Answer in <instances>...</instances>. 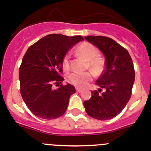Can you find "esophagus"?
<instances>
[{"label": "esophagus", "instance_id": "34e87169", "mask_svg": "<svg viewBox=\"0 0 151 151\" xmlns=\"http://www.w3.org/2000/svg\"><path fill=\"white\" fill-rule=\"evenodd\" d=\"M76 91H77V92L80 93V92H81V91H82V90H81V88H76Z\"/></svg>", "mask_w": 151, "mask_h": 151}]
</instances>
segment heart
<instances>
[{
    "label": "heart",
    "mask_w": 151,
    "mask_h": 151,
    "mask_svg": "<svg viewBox=\"0 0 151 151\" xmlns=\"http://www.w3.org/2000/svg\"><path fill=\"white\" fill-rule=\"evenodd\" d=\"M77 54L83 58L88 60V67L96 75H99L104 67V60L99 56V50L94 45L88 42H84L78 45L76 50ZM61 66L65 72L70 70V57L66 54L62 59ZM93 75L91 71L85 73H73L67 76V81L71 85L79 88L86 86L89 81L93 79Z\"/></svg>",
    "instance_id": "1"
}]
</instances>
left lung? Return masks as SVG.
Returning a JSON list of instances; mask_svg holds the SVG:
<instances>
[{
	"instance_id": "obj_1",
	"label": "left lung",
	"mask_w": 151,
	"mask_h": 151,
	"mask_svg": "<svg viewBox=\"0 0 151 151\" xmlns=\"http://www.w3.org/2000/svg\"><path fill=\"white\" fill-rule=\"evenodd\" d=\"M85 39L106 57V69L96 81L100 88L91 91V99L84 102L85 111L93 118L109 120L120 114L130 99L135 81L133 62L128 51L112 39L102 36Z\"/></svg>"
}]
</instances>
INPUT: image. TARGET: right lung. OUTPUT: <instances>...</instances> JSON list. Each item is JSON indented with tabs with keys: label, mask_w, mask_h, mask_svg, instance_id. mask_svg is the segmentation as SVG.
<instances>
[{
	"label": "right lung",
	"mask_w": 151,
	"mask_h": 151,
	"mask_svg": "<svg viewBox=\"0 0 151 151\" xmlns=\"http://www.w3.org/2000/svg\"><path fill=\"white\" fill-rule=\"evenodd\" d=\"M81 36L49 34L30 45L24 54L20 68L19 81L22 99L35 116L52 120L63 115L75 87L63 85L62 59L69 49L79 41ZM53 90V84H60Z\"/></svg>",
	"instance_id": "1"
}]
</instances>
